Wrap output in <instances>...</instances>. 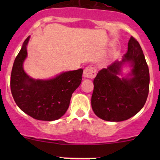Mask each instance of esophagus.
<instances>
[{
	"instance_id": "1",
	"label": "esophagus",
	"mask_w": 160,
	"mask_h": 160,
	"mask_svg": "<svg viewBox=\"0 0 160 160\" xmlns=\"http://www.w3.org/2000/svg\"><path fill=\"white\" fill-rule=\"evenodd\" d=\"M96 75V69L93 67H86L83 71V77L85 78H94Z\"/></svg>"
}]
</instances>
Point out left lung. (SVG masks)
<instances>
[{
	"mask_svg": "<svg viewBox=\"0 0 160 160\" xmlns=\"http://www.w3.org/2000/svg\"><path fill=\"white\" fill-rule=\"evenodd\" d=\"M126 63L130 65L131 71L120 78L122 67ZM93 84L92 108L99 118L120 122L142 109L149 92V68L141 46L133 37L128 40V51L122 60L101 70Z\"/></svg>",
	"mask_w": 160,
	"mask_h": 160,
	"instance_id": "left-lung-1",
	"label": "left lung"
}]
</instances>
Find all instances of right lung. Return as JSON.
<instances>
[{"mask_svg":"<svg viewBox=\"0 0 160 160\" xmlns=\"http://www.w3.org/2000/svg\"><path fill=\"white\" fill-rule=\"evenodd\" d=\"M29 39L30 36L24 41L12 65L11 92L18 107L30 117L38 120H56L67 111L71 95L81 83L83 71L62 72L49 80L32 78L23 68Z\"/></svg>","mask_w":160,"mask_h":160,"instance_id":"1","label":"right lung"}]
</instances>
